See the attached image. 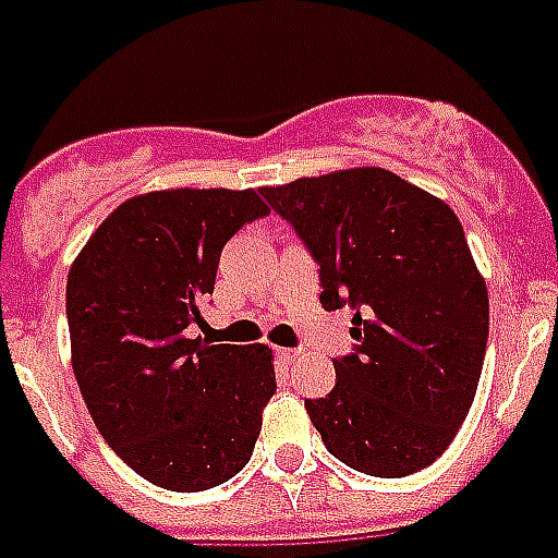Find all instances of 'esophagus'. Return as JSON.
<instances>
[{
    "label": "esophagus",
    "instance_id": "34e87169",
    "mask_svg": "<svg viewBox=\"0 0 558 558\" xmlns=\"http://www.w3.org/2000/svg\"><path fill=\"white\" fill-rule=\"evenodd\" d=\"M278 356L287 362V365H295L298 359H301V350H278Z\"/></svg>",
    "mask_w": 558,
    "mask_h": 558
}]
</instances>
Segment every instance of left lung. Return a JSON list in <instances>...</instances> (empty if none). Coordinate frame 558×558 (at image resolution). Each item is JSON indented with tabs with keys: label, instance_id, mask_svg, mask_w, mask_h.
<instances>
[{
	"label": "left lung",
	"instance_id": "8db88e82",
	"mask_svg": "<svg viewBox=\"0 0 558 558\" xmlns=\"http://www.w3.org/2000/svg\"><path fill=\"white\" fill-rule=\"evenodd\" d=\"M322 275L327 313L353 310L359 341L336 388L306 399L332 458L376 477L432 466L466 420L484 367L489 298L442 199L385 168L260 187Z\"/></svg>",
	"mask_w": 558,
	"mask_h": 558
}]
</instances>
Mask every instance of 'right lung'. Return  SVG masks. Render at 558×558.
Listing matches in <instances>:
<instances>
[{"mask_svg":"<svg viewBox=\"0 0 558 558\" xmlns=\"http://www.w3.org/2000/svg\"><path fill=\"white\" fill-rule=\"evenodd\" d=\"M269 205L257 191L177 187L121 202L65 283L72 367L109 449L144 481L202 493L252 460L275 393L266 344L187 339L222 245Z\"/></svg>","mask_w":558,"mask_h":558,"instance_id":"add662e5","label":"right lung"}]
</instances>
